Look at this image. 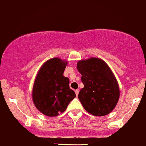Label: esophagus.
I'll list each match as a JSON object with an SVG mask.
<instances>
[{"label": "esophagus", "mask_w": 146, "mask_h": 146, "mask_svg": "<svg viewBox=\"0 0 146 146\" xmlns=\"http://www.w3.org/2000/svg\"><path fill=\"white\" fill-rule=\"evenodd\" d=\"M75 93H76V96H78V94H79V90H78V89H77V90H75Z\"/></svg>", "instance_id": "obj_1"}]
</instances>
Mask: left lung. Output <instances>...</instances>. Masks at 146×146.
<instances>
[{"mask_svg": "<svg viewBox=\"0 0 146 146\" xmlns=\"http://www.w3.org/2000/svg\"><path fill=\"white\" fill-rule=\"evenodd\" d=\"M77 69L84 84L78 98L84 110L96 116L111 113L118 103L120 89L110 66L101 59L91 57L78 61Z\"/></svg>", "mask_w": 146, "mask_h": 146, "instance_id": "8db88e82", "label": "left lung"}]
</instances>
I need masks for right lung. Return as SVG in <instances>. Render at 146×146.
Here are the masks:
<instances>
[{
	"mask_svg": "<svg viewBox=\"0 0 146 146\" xmlns=\"http://www.w3.org/2000/svg\"><path fill=\"white\" fill-rule=\"evenodd\" d=\"M68 62L58 57L45 62L35 78L32 97L39 111L47 116H57L66 110L76 98L69 87V79L64 76Z\"/></svg>",
	"mask_w": 146,
	"mask_h": 146,
	"instance_id": "obj_1",
	"label": "right lung"
}]
</instances>
